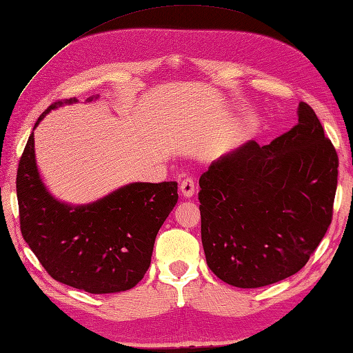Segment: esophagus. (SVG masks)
<instances>
[{"mask_svg": "<svg viewBox=\"0 0 353 353\" xmlns=\"http://www.w3.org/2000/svg\"><path fill=\"white\" fill-rule=\"evenodd\" d=\"M179 192H181V194L184 198H192L194 194V183L192 178H185L181 181V184H179Z\"/></svg>", "mask_w": 353, "mask_h": 353, "instance_id": "34e87169", "label": "esophagus"}]
</instances>
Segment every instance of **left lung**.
<instances>
[{
    "label": "left lung",
    "instance_id": "8db88e82",
    "mask_svg": "<svg viewBox=\"0 0 353 353\" xmlns=\"http://www.w3.org/2000/svg\"><path fill=\"white\" fill-rule=\"evenodd\" d=\"M339 157L314 110L260 146L226 152L199 178L201 237L207 264L223 283L258 288L308 263L330 228Z\"/></svg>",
    "mask_w": 353,
    "mask_h": 353
}]
</instances>
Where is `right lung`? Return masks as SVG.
Here are the masks:
<instances>
[{"instance_id":"add662e5","label":"right lung","mask_w":353,"mask_h":353,"mask_svg":"<svg viewBox=\"0 0 353 353\" xmlns=\"http://www.w3.org/2000/svg\"><path fill=\"white\" fill-rule=\"evenodd\" d=\"M75 103H54L34 128L51 110ZM17 194L22 237L45 270L61 284L107 294L130 290L145 276L157 232L178 201V185L130 183L89 203L63 202L42 181L31 132L19 160Z\"/></svg>"}]
</instances>
